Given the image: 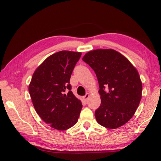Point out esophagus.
I'll use <instances>...</instances> for the list:
<instances>
[{
  "mask_svg": "<svg viewBox=\"0 0 161 161\" xmlns=\"http://www.w3.org/2000/svg\"><path fill=\"white\" fill-rule=\"evenodd\" d=\"M89 96H90V95H89V93H86L85 96H83V97H82V99H83L85 101H87V99H89Z\"/></svg>",
  "mask_w": 161,
  "mask_h": 161,
  "instance_id": "esophagus-1",
  "label": "esophagus"
}]
</instances>
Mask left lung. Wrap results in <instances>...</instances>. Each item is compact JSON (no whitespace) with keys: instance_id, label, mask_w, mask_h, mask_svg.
I'll return each instance as SVG.
<instances>
[{"instance_id":"8db88e82","label":"left lung","mask_w":161,"mask_h":161,"mask_svg":"<svg viewBox=\"0 0 161 161\" xmlns=\"http://www.w3.org/2000/svg\"><path fill=\"white\" fill-rule=\"evenodd\" d=\"M82 60L95 71L99 85L101 103L95 112L97 121L109 129L121 127L132 118L142 98V84L137 70L112 49L90 51Z\"/></svg>"}]
</instances>
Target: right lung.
Masks as SVG:
<instances>
[{
    "label": "right lung",
    "mask_w": 161,
    "mask_h": 161,
    "mask_svg": "<svg viewBox=\"0 0 161 161\" xmlns=\"http://www.w3.org/2000/svg\"><path fill=\"white\" fill-rule=\"evenodd\" d=\"M81 54L65 50L53 53L37 67L29 85L37 114L58 130H66L75 125L82 108L70 85L72 72Z\"/></svg>",
    "instance_id": "1"
}]
</instances>
